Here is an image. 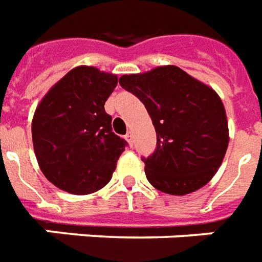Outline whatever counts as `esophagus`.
I'll use <instances>...</instances> for the list:
<instances>
[{
    "label": "esophagus",
    "mask_w": 262,
    "mask_h": 262,
    "mask_svg": "<svg viewBox=\"0 0 262 262\" xmlns=\"http://www.w3.org/2000/svg\"><path fill=\"white\" fill-rule=\"evenodd\" d=\"M125 139L127 140V143L130 144V146L133 144V133H132V132H127V135L125 136Z\"/></svg>",
    "instance_id": "34e87169"
}]
</instances>
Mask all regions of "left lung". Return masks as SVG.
I'll return each instance as SVG.
<instances>
[{"label": "left lung", "instance_id": "obj_1", "mask_svg": "<svg viewBox=\"0 0 262 262\" xmlns=\"http://www.w3.org/2000/svg\"><path fill=\"white\" fill-rule=\"evenodd\" d=\"M119 83L143 102L156 130V150L143 159L150 184L173 195L206 186L230 142L226 109L217 92L174 65L122 75Z\"/></svg>", "mask_w": 262, "mask_h": 262}]
</instances>
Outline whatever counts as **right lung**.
Returning a JSON list of instances; mask_svg holds the SVG:
<instances>
[{"mask_svg": "<svg viewBox=\"0 0 262 262\" xmlns=\"http://www.w3.org/2000/svg\"><path fill=\"white\" fill-rule=\"evenodd\" d=\"M118 75L95 67L74 68L45 93L32 118L39 169L67 193L85 195L111 182L126 142L112 132L105 102Z\"/></svg>", "mask_w": 262, "mask_h": 262, "instance_id": "add662e5", "label": "right lung"}]
</instances>
